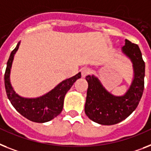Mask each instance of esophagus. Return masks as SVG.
Listing matches in <instances>:
<instances>
[{
	"label": "esophagus",
	"instance_id": "34e87169",
	"mask_svg": "<svg viewBox=\"0 0 151 151\" xmlns=\"http://www.w3.org/2000/svg\"><path fill=\"white\" fill-rule=\"evenodd\" d=\"M91 73V70L89 69V68H83L82 70H81V73H82V76L84 78V77H86V76H88V75L90 74Z\"/></svg>",
	"mask_w": 151,
	"mask_h": 151
}]
</instances>
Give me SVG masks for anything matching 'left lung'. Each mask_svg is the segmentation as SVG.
<instances>
[{
	"label": "left lung",
	"mask_w": 151,
	"mask_h": 151,
	"mask_svg": "<svg viewBox=\"0 0 151 151\" xmlns=\"http://www.w3.org/2000/svg\"><path fill=\"white\" fill-rule=\"evenodd\" d=\"M122 52L131 60L134 79L123 96H116L104 88L95 76L86 77L88 83L85 113L91 120L102 125H113L128 117L136 109L144 89L145 63L137 45L125 40Z\"/></svg>",
	"instance_id": "8db88e82"
}]
</instances>
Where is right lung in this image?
I'll list each match as a JSON object with an SVG mask.
<instances>
[{
  "mask_svg": "<svg viewBox=\"0 0 151 151\" xmlns=\"http://www.w3.org/2000/svg\"><path fill=\"white\" fill-rule=\"evenodd\" d=\"M17 43L16 48L11 52L7 62L4 74V86L8 99L14 109L28 119L35 123H46L58 116L63 109L64 98L77 79L81 78V73L67 78L57 85L54 89L42 96L37 98H24L20 96L14 90L10 81V73L16 52L19 48Z\"/></svg>",
  "mask_w": 151,
  "mask_h": 151,
  "instance_id": "1",
  "label": "right lung"
}]
</instances>
